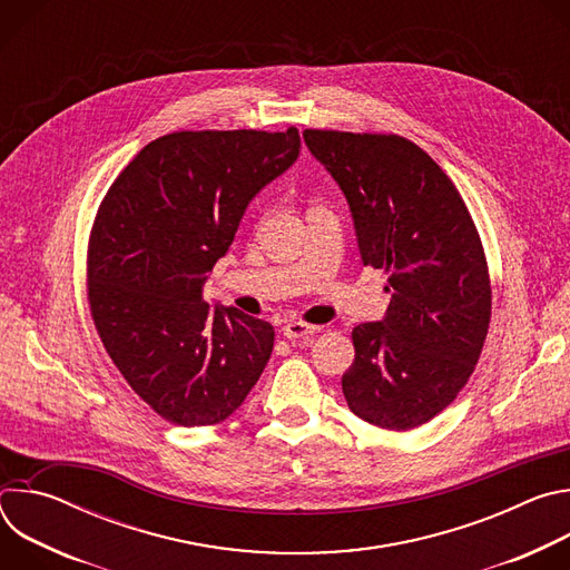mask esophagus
Here are the masks:
<instances>
[{
    "label": "esophagus",
    "instance_id": "esophagus-1",
    "mask_svg": "<svg viewBox=\"0 0 570 570\" xmlns=\"http://www.w3.org/2000/svg\"><path fill=\"white\" fill-rule=\"evenodd\" d=\"M282 332H284V336H286L288 341H297V338H308V336H313V334H315V327H313V324L302 322V320H291V322L284 324Z\"/></svg>",
    "mask_w": 570,
    "mask_h": 570
}]
</instances>
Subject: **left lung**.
Masks as SVG:
<instances>
[{
	"mask_svg": "<svg viewBox=\"0 0 570 570\" xmlns=\"http://www.w3.org/2000/svg\"><path fill=\"white\" fill-rule=\"evenodd\" d=\"M302 135L347 198L363 266L383 268L392 295L381 322L352 332L347 405L379 429H417L464 387L490 330L492 286L478 229L455 185L411 139Z\"/></svg>",
	"mask_w": 570,
	"mask_h": 570,
	"instance_id": "obj_1",
	"label": "left lung"
}]
</instances>
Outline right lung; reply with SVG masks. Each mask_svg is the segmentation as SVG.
Listing matches in <instances>:
<instances>
[{
	"instance_id": "1",
	"label": "right lung",
	"mask_w": 570,
	"mask_h": 570,
	"mask_svg": "<svg viewBox=\"0 0 570 570\" xmlns=\"http://www.w3.org/2000/svg\"><path fill=\"white\" fill-rule=\"evenodd\" d=\"M299 148L297 128L157 137L97 212L88 246L95 327L128 385L176 426L227 420L271 358L273 324L212 306L203 284L250 200Z\"/></svg>"
}]
</instances>
